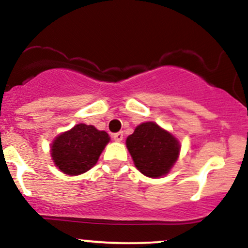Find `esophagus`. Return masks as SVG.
I'll list each match as a JSON object with an SVG mask.
<instances>
[{
	"instance_id": "34e87169",
	"label": "esophagus",
	"mask_w": 248,
	"mask_h": 248,
	"mask_svg": "<svg viewBox=\"0 0 248 248\" xmlns=\"http://www.w3.org/2000/svg\"><path fill=\"white\" fill-rule=\"evenodd\" d=\"M113 139H114V141H116V142H121L122 140H124V133L122 132L115 133L114 135H113Z\"/></svg>"
}]
</instances>
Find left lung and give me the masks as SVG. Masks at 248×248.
<instances>
[{
    "label": "left lung",
    "mask_w": 248,
    "mask_h": 248,
    "mask_svg": "<svg viewBox=\"0 0 248 248\" xmlns=\"http://www.w3.org/2000/svg\"><path fill=\"white\" fill-rule=\"evenodd\" d=\"M126 146L139 171L150 178L168 175L181 152L177 139L153 121L139 124Z\"/></svg>",
    "instance_id": "obj_1"
}]
</instances>
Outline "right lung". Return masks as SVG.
I'll return each instance as SVG.
<instances>
[{
	"label": "right lung",
	"instance_id": "right-lung-1",
	"mask_svg": "<svg viewBox=\"0 0 248 248\" xmlns=\"http://www.w3.org/2000/svg\"><path fill=\"white\" fill-rule=\"evenodd\" d=\"M109 140L105 130L96 129L92 124H78L56 136L50 146L51 157L65 175H81L95 166Z\"/></svg>",
	"mask_w": 248,
	"mask_h": 248
}]
</instances>
